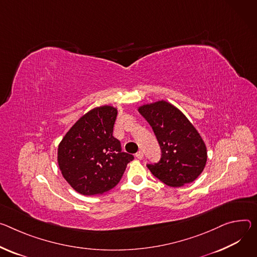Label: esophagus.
I'll return each instance as SVG.
<instances>
[{
	"label": "esophagus",
	"mask_w": 257,
	"mask_h": 257,
	"mask_svg": "<svg viewBox=\"0 0 257 257\" xmlns=\"http://www.w3.org/2000/svg\"><path fill=\"white\" fill-rule=\"evenodd\" d=\"M135 156H136V158H137L138 160H142V159L144 158V152H143V151H138Z\"/></svg>",
	"instance_id": "obj_1"
}]
</instances>
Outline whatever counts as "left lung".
<instances>
[{"label": "left lung", "mask_w": 257, "mask_h": 257, "mask_svg": "<svg viewBox=\"0 0 257 257\" xmlns=\"http://www.w3.org/2000/svg\"><path fill=\"white\" fill-rule=\"evenodd\" d=\"M138 110L152 126L162 153L158 163L147 164L152 174L173 188L193 182L207 162L206 146L196 128L178 108L164 100Z\"/></svg>", "instance_id": "8db88e82"}]
</instances>
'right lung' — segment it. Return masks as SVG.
I'll return each mask as SVG.
<instances>
[{
    "label": "right lung",
    "mask_w": 257,
    "mask_h": 257,
    "mask_svg": "<svg viewBox=\"0 0 257 257\" xmlns=\"http://www.w3.org/2000/svg\"><path fill=\"white\" fill-rule=\"evenodd\" d=\"M116 108L95 107L84 114L58 146V165L64 179L85 196L103 194L119 183L134 157L122 152L112 136Z\"/></svg>",
    "instance_id": "right-lung-1"
}]
</instances>
